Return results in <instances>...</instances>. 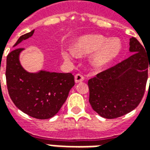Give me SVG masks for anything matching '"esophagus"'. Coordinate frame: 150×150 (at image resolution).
I'll use <instances>...</instances> for the list:
<instances>
[{
	"label": "esophagus",
	"instance_id": "34e87169",
	"mask_svg": "<svg viewBox=\"0 0 150 150\" xmlns=\"http://www.w3.org/2000/svg\"><path fill=\"white\" fill-rule=\"evenodd\" d=\"M84 80V76L81 74H76L75 76V83H80Z\"/></svg>",
	"mask_w": 150,
	"mask_h": 150
}]
</instances>
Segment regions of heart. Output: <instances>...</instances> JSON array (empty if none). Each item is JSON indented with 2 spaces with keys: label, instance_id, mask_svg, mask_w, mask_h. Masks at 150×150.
<instances>
[{
  "label": "heart",
  "instance_id": "obj_1",
  "mask_svg": "<svg viewBox=\"0 0 150 150\" xmlns=\"http://www.w3.org/2000/svg\"><path fill=\"white\" fill-rule=\"evenodd\" d=\"M121 51V42L119 38L108 39L101 34H88L75 41L71 50L62 51L63 58L69 59L74 54L87 55L94 52L90 59L91 65L96 69H101L112 62Z\"/></svg>",
  "mask_w": 150,
  "mask_h": 150
}]
</instances>
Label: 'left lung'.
<instances>
[{"label": "left lung", "instance_id": "left-lung-1", "mask_svg": "<svg viewBox=\"0 0 150 150\" xmlns=\"http://www.w3.org/2000/svg\"><path fill=\"white\" fill-rule=\"evenodd\" d=\"M129 45L132 55L88 80L89 103L95 112L107 119L135 109L145 94L150 57L135 38H130Z\"/></svg>", "mask_w": 150, "mask_h": 150}]
</instances>
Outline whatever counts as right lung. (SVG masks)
Listing matches in <instances>:
<instances>
[{
  "label": "right lung",
  "instance_id": "1",
  "mask_svg": "<svg viewBox=\"0 0 150 150\" xmlns=\"http://www.w3.org/2000/svg\"><path fill=\"white\" fill-rule=\"evenodd\" d=\"M34 30L21 35L13 46L30 38ZM23 48H15L6 59V83L16 107L36 119L51 118L58 113L75 85L71 73L41 71L29 73L21 67L19 54Z\"/></svg>",
  "mask_w": 150,
  "mask_h": 150
}]
</instances>
